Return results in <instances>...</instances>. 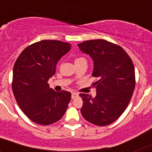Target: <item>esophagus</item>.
<instances>
[{
  "instance_id": "34e87169",
  "label": "esophagus",
  "mask_w": 152,
  "mask_h": 152,
  "mask_svg": "<svg viewBox=\"0 0 152 152\" xmlns=\"http://www.w3.org/2000/svg\"><path fill=\"white\" fill-rule=\"evenodd\" d=\"M78 95H78V94H77V93L72 92V99H75V98L77 97Z\"/></svg>"
}]
</instances>
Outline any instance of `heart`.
<instances>
[{"label": "heart", "instance_id": "1", "mask_svg": "<svg viewBox=\"0 0 152 152\" xmlns=\"http://www.w3.org/2000/svg\"><path fill=\"white\" fill-rule=\"evenodd\" d=\"M84 60L85 59H84L83 57H77V58L75 59V63H76V62H78V61H84Z\"/></svg>", "mask_w": 152, "mask_h": 152}]
</instances>
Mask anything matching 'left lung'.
<instances>
[{"label": "left lung", "mask_w": 152, "mask_h": 152, "mask_svg": "<svg viewBox=\"0 0 152 152\" xmlns=\"http://www.w3.org/2000/svg\"><path fill=\"white\" fill-rule=\"evenodd\" d=\"M80 50L94 61L92 76L97 81L96 96L80 94L83 99L81 114L98 126L114 122L129 103L135 88V69L132 60L120 46L104 39L78 44Z\"/></svg>", "instance_id": "8db88e82"}]
</instances>
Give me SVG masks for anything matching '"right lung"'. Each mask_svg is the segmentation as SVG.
<instances>
[{
	"mask_svg": "<svg viewBox=\"0 0 152 152\" xmlns=\"http://www.w3.org/2000/svg\"><path fill=\"white\" fill-rule=\"evenodd\" d=\"M71 45L57 40H42L24 49L13 67L12 91L17 104L27 118L42 125L57 122L65 113L71 93L56 92L49 79Z\"/></svg>",
	"mask_w": 152,
	"mask_h": 152,
	"instance_id": "obj_1",
	"label": "right lung"
}]
</instances>
